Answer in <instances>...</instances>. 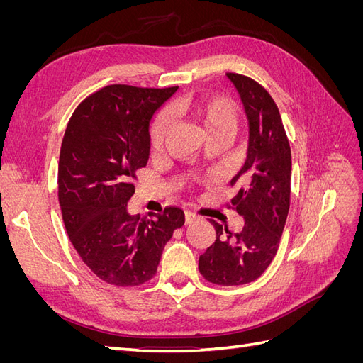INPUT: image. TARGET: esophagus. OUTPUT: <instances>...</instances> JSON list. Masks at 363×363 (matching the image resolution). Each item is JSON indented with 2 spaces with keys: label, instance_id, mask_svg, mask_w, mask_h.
I'll return each mask as SVG.
<instances>
[{
  "label": "esophagus",
  "instance_id": "obj_1",
  "mask_svg": "<svg viewBox=\"0 0 363 363\" xmlns=\"http://www.w3.org/2000/svg\"><path fill=\"white\" fill-rule=\"evenodd\" d=\"M199 219H200V216L195 215L194 212H191V211H186L184 212V223L186 224H192L195 221H199Z\"/></svg>",
  "mask_w": 363,
  "mask_h": 363
}]
</instances>
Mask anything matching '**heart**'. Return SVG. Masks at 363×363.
<instances>
[{"instance_id":"heart-1","label":"heart","mask_w":363,"mask_h":363,"mask_svg":"<svg viewBox=\"0 0 363 363\" xmlns=\"http://www.w3.org/2000/svg\"><path fill=\"white\" fill-rule=\"evenodd\" d=\"M174 115H191L204 127L208 138L227 136L233 138L239 123V113L236 104L224 96H211L204 100L194 101L191 98H184L171 107ZM171 127V116L162 112L152 121L150 128V144L152 151H159L163 145Z\"/></svg>"}]
</instances>
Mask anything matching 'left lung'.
I'll return each mask as SVG.
<instances>
[{
  "label": "left lung",
  "instance_id": "1",
  "mask_svg": "<svg viewBox=\"0 0 363 363\" xmlns=\"http://www.w3.org/2000/svg\"><path fill=\"white\" fill-rule=\"evenodd\" d=\"M227 77L248 119L247 159L230 182L239 186L232 206L244 227L232 233L212 219L216 239L200 256L199 269L207 281L238 286L259 279L276 256L289 212L292 160L279 107L265 87L240 74Z\"/></svg>",
  "mask_w": 363,
  "mask_h": 363
}]
</instances>
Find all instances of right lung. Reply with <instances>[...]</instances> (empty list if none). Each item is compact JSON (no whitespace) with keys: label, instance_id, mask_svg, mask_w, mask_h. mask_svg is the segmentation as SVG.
<instances>
[{"label":"right lung","instance_id":"add662e5","mask_svg":"<svg viewBox=\"0 0 363 363\" xmlns=\"http://www.w3.org/2000/svg\"><path fill=\"white\" fill-rule=\"evenodd\" d=\"M179 87L106 86L75 108L62 140L59 201L69 240L98 279L139 286L184 224L179 207L156 218L130 215L131 180L150 159V124Z\"/></svg>","mask_w":363,"mask_h":363}]
</instances>
